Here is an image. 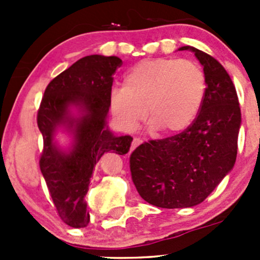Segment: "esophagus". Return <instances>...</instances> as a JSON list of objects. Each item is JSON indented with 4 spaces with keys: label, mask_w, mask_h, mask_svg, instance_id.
I'll use <instances>...</instances> for the list:
<instances>
[{
    "label": "esophagus",
    "mask_w": 260,
    "mask_h": 260,
    "mask_svg": "<svg viewBox=\"0 0 260 260\" xmlns=\"http://www.w3.org/2000/svg\"><path fill=\"white\" fill-rule=\"evenodd\" d=\"M141 143H142V140H141V138H138V137H135V138H133L132 145H131V151H133V149H135L136 147L140 146Z\"/></svg>",
    "instance_id": "34e87169"
}]
</instances>
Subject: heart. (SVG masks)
Listing matches in <instances>:
<instances>
[{"mask_svg": "<svg viewBox=\"0 0 260 260\" xmlns=\"http://www.w3.org/2000/svg\"><path fill=\"white\" fill-rule=\"evenodd\" d=\"M206 88L205 73L192 60L147 59L125 73L123 88L112 91L109 106L122 129L133 131L146 114L157 132L175 135L196 119Z\"/></svg>", "mask_w": 260, "mask_h": 260, "instance_id": "b5f03b06", "label": "heart"}]
</instances>
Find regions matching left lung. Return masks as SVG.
<instances>
[{
    "label": "left lung",
    "instance_id": "1",
    "mask_svg": "<svg viewBox=\"0 0 260 260\" xmlns=\"http://www.w3.org/2000/svg\"><path fill=\"white\" fill-rule=\"evenodd\" d=\"M204 67L206 95L192 124L131 153L132 181L143 200L164 209L203 203L234 167L242 114L232 78L215 57L192 46Z\"/></svg>",
    "mask_w": 260,
    "mask_h": 260
}]
</instances>
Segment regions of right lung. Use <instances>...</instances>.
Instances as JSON below:
<instances>
[{"mask_svg":"<svg viewBox=\"0 0 260 260\" xmlns=\"http://www.w3.org/2000/svg\"><path fill=\"white\" fill-rule=\"evenodd\" d=\"M120 65L117 56L81 57L50 81L39 108L38 125L44 140L41 174L60 219L72 228L89 224L84 198L96 162L109 151L125 154L132 143L131 136L117 137L107 127L113 74ZM70 105L80 108V117L69 114ZM61 125L75 135L69 152L53 143L54 131Z\"/></svg>","mask_w":260,"mask_h":260,"instance_id":"add662e5","label":"right lung"}]
</instances>
